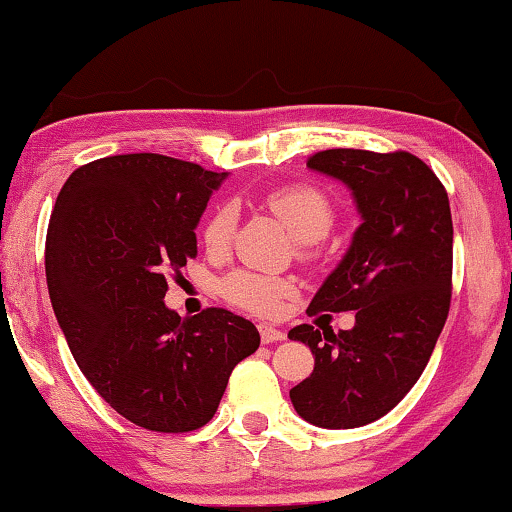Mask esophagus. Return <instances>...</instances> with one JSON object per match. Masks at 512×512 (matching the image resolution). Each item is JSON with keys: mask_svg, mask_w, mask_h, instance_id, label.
Returning a JSON list of instances; mask_svg holds the SVG:
<instances>
[{"mask_svg": "<svg viewBox=\"0 0 512 512\" xmlns=\"http://www.w3.org/2000/svg\"><path fill=\"white\" fill-rule=\"evenodd\" d=\"M258 332H261L263 344H274V342H281V339H286L284 332H281L279 328H274V325H270V323L258 325Z\"/></svg>", "mask_w": 512, "mask_h": 512, "instance_id": "obj_1", "label": "esophagus"}]
</instances>
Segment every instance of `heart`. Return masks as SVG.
I'll list each match as a JSON object with an SVG mask.
<instances>
[{"instance_id": "heart-1", "label": "heart", "mask_w": 512, "mask_h": 512, "mask_svg": "<svg viewBox=\"0 0 512 512\" xmlns=\"http://www.w3.org/2000/svg\"><path fill=\"white\" fill-rule=\"evenodd\" d=\"M268 205L300 242L323 240L337 217L330 198L311 184H291V187L274 189L268 196ZM235 226H238L235 205H219L203 228L205 247L210 251L226 249ZM221 293L228 302L254 311V314H274L281 302L295 293V284L286 277L238 270L224 279Z\"/></svg>"}]
</instances>
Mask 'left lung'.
I'll return each instance as SVG.
<instances>
[{"label":"left lung","instance_id":"left-lung-1","mask_svg":"<svg viewBox=\"0 0 512 512\" xmlns=\"http://www.w3.org/2000/svg\"><path fill=\"white\" fill-rule=\"evenodd\" d=\"M307 168L346 184L362 224L307 309L355 311V325L288 332L314 355L291 402L311 425L353 429L395 409L425 372L450 309L453 219L439 177L409 152L339 147Z\"/></svg>","mask_w":512,"mask_h":512}]
</instances>
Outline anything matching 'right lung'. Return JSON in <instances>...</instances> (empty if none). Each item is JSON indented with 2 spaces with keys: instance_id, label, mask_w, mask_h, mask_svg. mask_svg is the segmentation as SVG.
I'll use <instances>...</instances> for the list:
<instances>
[{
  "instance_id": "right-lung-1",
  "label": "right lung",
  "mask_w": 512,
  "mask_h": 512,
  "mask_svg": "<svg viewBox=\"0 0 512 512\" xmlns=\"http://www.w3.org/2000/svg\"><path fill=\"white\" fill-rule=\"evenodd\" d=\"M228 173L164 154H117L73 170L46 238L59 328L94 390L152 432L210 422L233 367L261 344L256 325L210 307H166L168 270L196 258V226Z\"/></svg>"
}]
</instances>
